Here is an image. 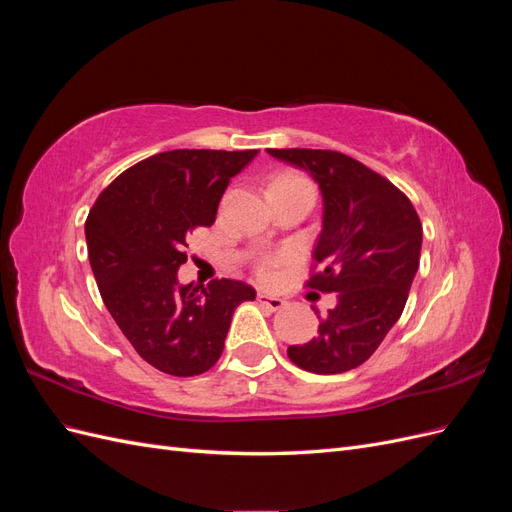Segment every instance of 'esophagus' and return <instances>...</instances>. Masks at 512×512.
Returning <instances> with one entry per match:
<instances>
[{
    "label": "esophagus",
    "mask_w": 512,
    "mask_h": 512,
    "mask_svg": "<svg viewBox=\"0 0 512 512\" xmlns=\"http://www.w3.org/2000/svg\"><path fill=\"white\" fill-rule=\"evenodd\" d=\"M258 303H260V305H265V307H269L271 312H277V309H282V307L286 305V301H284V299H280V297H273V294H269V292H258Z\"/></svg>",
    "instance_id": "esophagus-1"
}]
</instances>
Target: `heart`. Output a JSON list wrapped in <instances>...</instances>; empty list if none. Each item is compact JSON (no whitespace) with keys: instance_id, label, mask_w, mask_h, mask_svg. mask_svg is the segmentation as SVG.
I'll return each instance as SVG.
<instances>
[{"instance_id":"obj_1","label":"heart","mask_w":512,"mask_h":512,"mask_svg":"<svg viewBox=\"0 0 512 512\" xmlns=\"http://www.w3.org/2000/svg\"><path fill=\"white\" fill-rule=\"evenodd\" d=\"M290 179H299L297 175H280V177H275L273 181H271V185H275V183H284V181H290ZM267 273V269H262Z\"/></svg>"}]
</instances>
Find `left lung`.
<instances>
[{"mask_svg":"<svg viewBox=\"0 0 512 512\" xmlns=\"http://www.w3.org/2000/svg\"><path fill=\"white\" fill-rule=\"evenodd\" d=\"M267 151L318 183L322 230L312 258L320 273L307 284L337 292V305L318 324V337L290 346L288 356L312 374H344L376 352L404 312L421 260V220L404 192L344 153Z\"/></svg>","mask_w":512,"mask_h":512,"instance_id":"8db88e82","label":"left lung"}]
</instances>
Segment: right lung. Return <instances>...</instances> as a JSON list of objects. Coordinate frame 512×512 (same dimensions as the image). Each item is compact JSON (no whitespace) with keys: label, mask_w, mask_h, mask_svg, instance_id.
I'll use <instances>...</instances> for the list:
<instances>
[{"label":"right lung","mask_w":512,"mask_h":512,"mask_svg":"<svg viewBox=\"0 0 512 512\" xmlns=\"http://www.w3.org/2000/svg\"><path fill=\"white\" fill-rule=\"evenodd\" d=\"M256 149H175L121 173L85 222L91 271L102 301L143 359L170 376L205 374L218 363L232 314L256 290L237 280L179 284L185 241L211 226L230 177Z\"/></svg>","instance_id":"1"}]
</instances>
